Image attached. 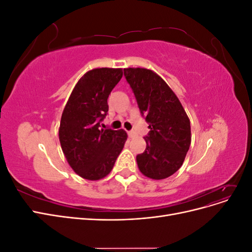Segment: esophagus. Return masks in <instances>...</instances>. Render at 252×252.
<instances>
[{"label": "esophagus", "instance_id": "1", "mask_svg": "<svg viewBox=\"0 0 252 252\" xmlns=\"http://www.w3.org/2000/svg\"><path fill=\"white\" fill-rule=\"evenodd\" d=\"M128 135H129V138H134V136H136V133L134 130H130V131H128Z\"/></svg>", "mask_w": 252, "mask_h": 252}]
</instances>
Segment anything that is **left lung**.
I'll return each mask as SVG.
<instances>
[{
    "instance_id": "left-lung-1",
    "label": "left lung",
    "mask_w": 252,
    "mask_h": 252,
    "mask_svg": "<svg viewBox=\"0 0 252 252\" xmlns=\"http://www.w3.org/2000/svg\"><path fill=\"white\" fill-rule=\"evenodd\" d=\"M124 77L150 129L146 149L136 156L139 169L154 180L168 178L180 169L190 147V121L178 96L156 72L125 68Z\"/></svg>"
}]
</instances>
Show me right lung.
<instances>
[{
  "label": "right lung",
  "instance_id": "right-lung-1",
  "mask_svg": "<svg viewBox=\"0 0 252 252\" xmlns=\"http://www.w3.org/2000/svg\"><path fill=\"white\" fill-rule=\"evenodd\" d=\"M122 77L121 68H96L86 72L62 113L61 147L71 168L83 179L95 181L106 177L127 140L123 129L101 128L108 113V96Z\"/></svg>",
  "mask_w": 252,
  "mask_h": 252
}]
</instances>
